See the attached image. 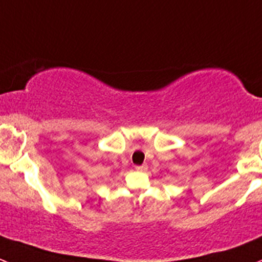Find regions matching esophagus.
<instances>
[{
	"mask_svg": "<svg viewBox=\"0 0 262 262\" xmlns=\"http://www.w3.org/2000/svg\"><path fill=\"white\" fill-rule=\"evenodd\" d=\"M135 168H136V171H140V172H144V171H146L148 166H146V164H141V166H136Z\"/></svg>",
	"mask_w": 262,
	"mask_h": 262,
	"instance_id": "34e87169",
	"label": "esophagus"
}]
</instances>
